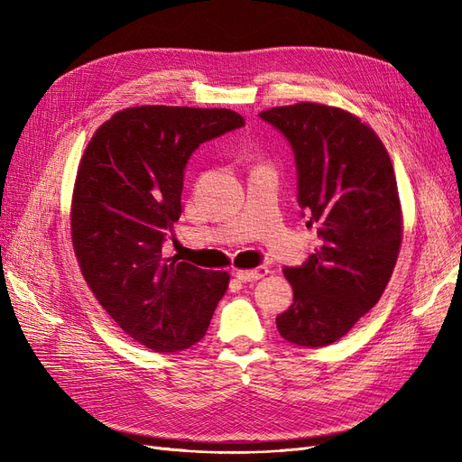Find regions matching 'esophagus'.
Wrapping results in <instances>:
<instances>
[{"label": "esophagus", "mask_w": 462, "mask_h": 462, "mask_svg": "<svg viewBox=\"0 0 462 462\" xmlns=\"http://www.w3.org/2000/svg\"><path fill=\"white\" fill-rule=\"evenodd\" d=\"M270 273V270L265 268V265H258L256 270H239V272H235V275H236V279H239V282H258V279H262V277H265Z\"/></svg>", "instance_id": "esophagus-1"}]
</instances>
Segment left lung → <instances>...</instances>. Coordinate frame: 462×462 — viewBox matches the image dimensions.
Returning <instances> with one entry per match:
<instances>
[{
  "instance_id": "8db88e82",
  "label": "left lung",
  "mask_w": 462,
  "mask_h": 462,
  "mask_svg": "<svg viewBox=\"0 0 462 462\" xmlns=\"http://www.w3.org/2000/svg\"><path fill=\"white\" fill-rule=\"evenodd\" d=\"M283 133L297 163V199L321 246L285 268L292 304L275 318L299 346L339 341L380 300L402 241L393 165L366 123L345 109L300 102L262 111Z\"/></svg>"
}]
</instances>
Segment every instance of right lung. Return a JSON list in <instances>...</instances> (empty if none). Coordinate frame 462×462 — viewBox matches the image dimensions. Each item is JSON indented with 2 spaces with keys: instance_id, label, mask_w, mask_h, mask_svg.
<instances>
[{
  "instance_id": "obj_1",
  "label": "right lung",
  "mask_w": 462,
  "mask_h": 462,
  "mask_svg": "<svg viewBox=\"0 0 462 462\" xmlns=\"http://www.w3.org/2000/svg\"><path fill=\"white\" fill-rule=\"evenodd\" d=\"M243 125L231 109L127 107L80 158L71 204L79 268L116 324L156 353L199 343L227 291V272L163 258L162 245L180 216L192 152Z\"/></svg>"
}]
</instances>
